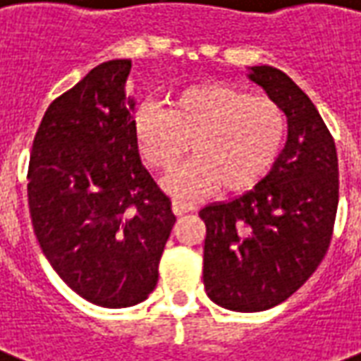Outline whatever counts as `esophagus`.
<instances>
[{"instance_id": "esophagus-1", "label": "esophagus", "mask_w": 361, "mask_h": 361, "mask_svg": "<svg viewBox=\"0 0 361 361\" xmlns=\"http://www.w3.org/2000/svg\"><path fill=\"white\" fill-rule=\"evenodd\" d=\"M172 210L176 216H181V214H188V212H193L195 207L191 202H183V201H173L172 202Z\"/></svg>"}]
</instances>
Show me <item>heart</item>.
<instances>
[{
  "instance_id": "obj_1",
  "label": "heart",
  "mask_w": 361,
  "mask_h": 361,
  "mask_svg": "<svg viewBox=\"0 0 361 361\" xmlns=\"http://www.w3.org/2000/svg\"><path fill=\"white\" fill-rule=\"evenodd\" d=\"M133 133L143 160L159 172L173 170L193 145L197 154L166 180L168 191L193 199L218 188L247 191L262 181L281 153L287 118L266 95L201 84L178 93L168 109L141 105Z\"/></svg>"
}]
</instances>
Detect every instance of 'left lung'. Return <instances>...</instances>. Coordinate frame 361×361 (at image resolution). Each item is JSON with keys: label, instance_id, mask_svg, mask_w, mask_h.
Returning a JSON list of instances; mask_svg holds the SVG:
<instances>
[{"label": "left lung", "instance_id": "left-lung-1", "mask_svg": "<svg viewBox=\"0 0 361 361\" xmlns=\"http://www.w3.org/2000/svg\"><path fill=\"white\" fill-rule=\"evenodd\" d=\"M250 78L281 106L289 135L252 191L199 212L204 289L233 312L274 308L302 287L329 248L338 204L335 140L314 103L274 66H255Z\"/></svg>", "mask_w": 361, "mask_h": 361}]
</instances>
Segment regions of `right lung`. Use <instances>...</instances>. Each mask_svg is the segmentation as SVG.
<instances>
[{"instance_id": "right-lung-1", "label": "right lung", "mask_w": 361, "mask_h": 361, "mask_svg": "<svg viewBox=\"0 0 361 361\" xmlns=\"http://www.w3.org/2000/svg\"><path fill=\"white\" fill-rule=\"evenodd\" d=\"M132 61L95 66L45 111L28 164V207L59 277L87 302L126 308L145 300L176 224L172 201L141 164Z\"/></svg>"}]
</instances>
